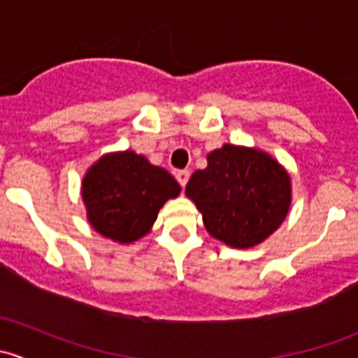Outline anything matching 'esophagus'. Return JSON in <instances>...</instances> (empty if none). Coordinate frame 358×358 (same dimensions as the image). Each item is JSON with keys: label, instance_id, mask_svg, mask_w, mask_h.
<instances>
[{"label": "esophagus", "instance_id": "esophagus-1", "mask_svg": "<svg viewBox=\"0 0 358 358\" xmlns=\"http://www.w3.org/2000/svg\"><path fill=\"white\" fill-rule=\"evenodd\" d=\"M176 180H178V183L182 187H185L187 185V182H189V178H190V171L189 169H180V171H176Z\"/></svg>", "mask_w": 358, "mask_h": 358}]
</instances>
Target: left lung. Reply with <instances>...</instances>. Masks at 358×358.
I'll return each mask as SVG.
<instances>
[{
	"label": "left lung",
	"mask_w": 358,
	"mask_h": 358,
	"mask_svg": "<svg viewBox=\"0 0 358 358\" xmlns=\"http://www.w3.org/2000/svg\"><path fill=\"white\" fill-rule=\"evenodd\" d=\"M185 194L202 215L209 236L232 248H252L275 232L291 206V178L258 149L225 145L208 156Z\"/></svg>",
	"instance_id": "left-lung-1"
}]
</instances>
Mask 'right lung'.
Listing matches in <instances>:
<instances>
[{"mask_svg": "<svg viewBox=\"0 0 358 358\" xmlns=\"http://www.w3.org/2000/svg\"><path fill=\"white\" fill-rule=\"evenodd\" d=\"M88 222L100 236L129 244L150 232L159 209L180 194L164 168L133 150L100 157L83 178Z\"/></svg>", "mask_w": 358, "mask_h": 358, "instance_id": "right-lung-1", "label": "right lung"}]
</instances>
